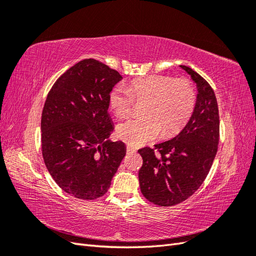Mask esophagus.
Listing matches in <instances>:
<instances>
[{
	"label": "esophagus",
	"instance_id": "esophagus-1",
	"mask_svg": "<svg viewBox=\"0 0 256 256\" xmlns=\"http://www.w3.org/2000/svg\"><path fill=\"white\" fill-rule=\"evenodd\" d=\"M136 150H134L132 148H131V147L130 146H127V152L128 154H130V152H134Z\"/></svg>",
	"mask_w": 256,
	"mask_h": 256
}]
</instances>
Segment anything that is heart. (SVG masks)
Wrapping results in <instances>:
<instances>
[{
	"label": "heart",
	"instance_id": "1",
	"mask_svg": "<svg viewBox=\"0 0 256 256\" xmlns=\"http://www.w3.org/2000/svg\"><path fill=\"white\" fill-rule=\"evenodd\" d=\"M134 99L146 104L143 118L129 120L118 127V136L132 147L154 141L162 134L170 138L186 126L194 111L196 92L187 79L152 74L131 81L129 88L115 86L109 96V104L118 118H127L132 112Z\"/></svg>",
	"mask_w": 256,
	"mask_h": 256
}]
</instances>
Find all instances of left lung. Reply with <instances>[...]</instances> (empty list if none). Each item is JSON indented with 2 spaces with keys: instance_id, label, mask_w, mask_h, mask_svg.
<instances>
[{
  "instance_id": "left-lung-1",
  "label": "left lung",
  "mask_w": 256,
  "mask_h": 256,
  "mask_svg": "<svg viewBox=\"0 0 256 256\" xmlns=\"http://www.w3.org/2000/svg\"><path fill=\"white\" fill-rule=\"evenodd\" d=\"M196 85V102L189 122L176 136L138 152L142 194L150 203L173 206L182 203L203 184L218 150L219 110L208 82L188 66L180 65Z\"/></svg>"
}]
</instances>
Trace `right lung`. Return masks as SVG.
I'll list each match as a JSON object with an SVG mask.
<instances>
[{
	"label": "right lung",
	"mask_w": 256,
	"mask_h": 256,
	"mask_svg": "<svg viewBox=\"0 0 256 256\" xmlns=\"http://www.w3.org/2000/svg\"><path fill=\"white\" fill-rule=\"evenodd\" d=\"M122 79L102 62L83 60L60 76L46 99L44 164L58 187L76 198L102 196L126 154L125 143L109 140V96Z\"/></svg>",
	"instance_id": "1"
}]
</instances>
